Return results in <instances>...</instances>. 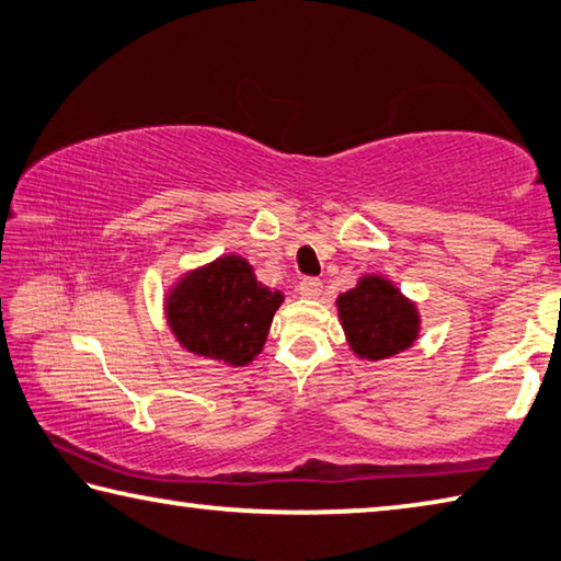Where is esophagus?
Segmentation results:
<instances>
[{
    "instance_id": "34e87169",
    "label": "esophagus",
    "mask_w": 561,
    "mask_h": 561,
    "mask_svg": "<svg viewBox=\"0 0 561 561\" xmlns=\"http://www.w3.org/2000/svg\"><path fill=\"white\" fill-rule=\"evenodd\" d=\"M321 289H323V284H321V279H316V277L301 279L299 287H297V291L301 294L304 299H316L321 294Z\"/></svg>"
}]
</instances>
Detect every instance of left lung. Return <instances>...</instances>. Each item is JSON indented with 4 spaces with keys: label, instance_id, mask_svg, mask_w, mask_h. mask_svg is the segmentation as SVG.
Here are the masks:
<instances>
[{
    "label": "left lung",
    "instance_id": "left-lung-1",
    "mask_svg": "<svg viewBox=\"0 0 561 561\" xmlns=\"http://www.w3.org/2000/svg\"><path fill=\"white\" fill-rule=\"evenodd\" d=\"M345 339L358 358L382 360L420 339V311L390 279L365 274L335 299Z\"/></svg>",
    "mask_w": 561,
    "mask_h": 561
}]
</instances>
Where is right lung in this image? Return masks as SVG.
Here are the masks:
<instances>
[{
  "mask_svg": "<svg viewBox=\"0 0 561 561\" xmlns=\"http://www.w3.org/2000/svg\"><path fill=\"white\" fill-rule=\"evenodd\" d=\"M282 301L284 294L260 284L245 257L226 254L171 287L167 321L188 353L242 368L260 355Z\"/></svg>",
  "mask_w": 561,
  "mask_h": 561,
  "instance_id": "1",
  "label": "right lung"
}]
</instances>
